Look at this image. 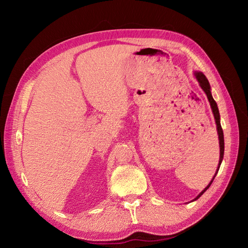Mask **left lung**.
<instances>
[{
	"label": "left lung",
	"mask_w": 248,
	"mask_h": 248,
	"mask_svg": "<svg viewBox=\"0 0 248 248\" xmlns=\"http://www.w3.org/2000/svg\"><path fill=\"white\" fill-rule=\"evenodd\" d=\"M194 76L196 78V80L199 81L200 83V86L202 87V89L204 91V93L207 94V97L209 100V103L211 105V108H212V112H213L214 114V118H215V123H216V126H217V133H218V138H219V147H220V158H219V163H218V168H217V171L215 173V175L213 176V179H212V181L210 182L209 185L204 188L202 192L197 195L195 199L193 201H196L199 200L200 197L206 192V191L208 190V188L211 186V184L213 183L215 176L219 170V167H220L221 165V162H222V159H223V154H224V139H223V131H222V128H221V124H220V115H219V110H218V107H217V104L216 102L214 101L213 96H212V93H211V87H210V84H209V81L206 78V76H204L202 73L201 72H195L194 73Z\"/></svg>",
	"instance_id": "8db88e82"
}]
</instances>
